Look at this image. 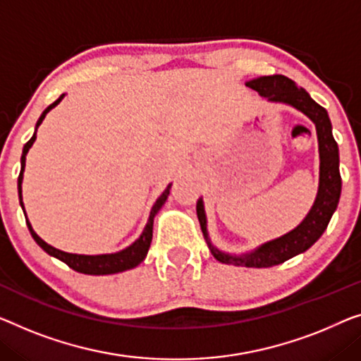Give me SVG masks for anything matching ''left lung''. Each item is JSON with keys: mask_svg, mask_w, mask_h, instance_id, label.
Masks as SVG:
<instances>
[{"mask_svg": "<svg viewBox=\"0 0 361 361\" xmlns=\"http://www.w3.org/2000/svg\"><path fill=\"white\" fill-rule=\"evenodd\" d=\"M259 95L266 97L269 102H283L303 111L311 121L314 123L319 142V190L316 201L311 207L310 214L292 232L281 236V238L269 241L256 251L243 256H232L227 252L219 251L209 241L206 228V214H204L202 201L199 199L196 204V212L204 238L207 241L209 250L219 262L241 267H272L282 264L290 257L311 248L324 230L329 225L332 214L337 209L338 197H341L342 178L338 171V147L334 136H332V125L326 109L311 99L310 94L303 87H298L292 79L276 74V76H262L246 82Z\"/></svg>", "mask_w": 361, "mask_h": 361, "instance_id": "8db88e82", "label": "left lung"}]
</instances>
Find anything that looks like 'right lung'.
<instances>
[{
  "mask_svg": "<svg viewBox=\"0 0 361 361\" xmlns=\"http://www.w3.org/2000/svg\"><path fill=\"white\" fill-rule=\"evenodd\" d=\"M64 95H61L60 99L53 102L51 105H48L45 110L39 118V121H37L35 125V133L34 136H32L27 144L24 146L23 150V157H20V173H19V178H18V190H19V202L20 206L24 209V204H23V173H24V166H25V155L29 152V149L32 147V144H34L35 137H37V128L40 126V123L43 121V118L48 111H50L53 106H56L60 104L61 99ZM170 188L171 185L166 186V190L160 195V197L155 201V204L152 206V211H150L149 215V220H147V225L146 228H144L142 235L139 236V238L134 241V243L129 246V248L123 250L120 252H115V255H99V256H87V255H71V252H64L61 250H56L50 246L48 243H45L39 235H37L34 230H32L29 220H25L27 222V227L30 230V235L32 238L37 241V245L40 246L43 251H47L50 256H55L58 259L63 261L64 264H68L74 271H78L80 274H89V276H106V274H116V272H123V271H128V269H133L136 267L137 264H141L144 261V257L147 256V251H149V246H150V241H152V225H154V217L155 214L159 212V209L164 206V202L166 201V197L170 195Z\"/></svg>",
  "mask_w": 361,
  "mask_h": 361,
  "instance_id": "1",
  "label": "right lung"
}]
</instances>
